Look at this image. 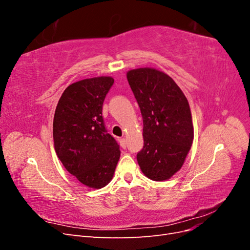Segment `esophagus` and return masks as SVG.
<instances>
[{"instance_id": "34e87169", "label": "esophagus", "mask_w": 250, "mask_h": 250, "mask_svg": "<svg viewBox=\"0 0 250 250\" xmlns=\"http://www.w3.org/2000/svg\"><path fill=\"white\" fill-rule=\"evenodd\" d=\"M120 141V144H121V146H122V148H126V145H127V144H126V139H124V138H122V139H120L119 140Z\"/></svg>"}]
</instances>
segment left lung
Masks as SVG:
<instances>
[{
	"mask_svg": "<svg viewBox=\"0 0 250 250\" xmlns=\"http://www.w3.org/2000/svg\"><path fill=\"white\" fill-rule=\"evenodd\" d=\"M143 117L144 147L137 154L142 172L167 180L183 167L194 139L190 105L167 74L151 67L127 72Z\"/></svg>",
	"mask_w": 250,
	"mask_h": 250,
	"instance_id": "obj_1",
	"label": "left lung"
}]
</instances>
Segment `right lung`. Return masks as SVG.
I'll return each instance as SVG.
<instances>
[{"mask_svg":"<svg viewBox=\"0 0 250 250\" xmlns=\"http://www.w3.org/2000/svg\"><path fill=\"white\" fill-rule=\"evenodd\" d=\"M113 78L83 79L67 86L53 120L55 152L72 175L84 186L101 188L112 179L120 146L104 125L102 106Z\"/></svg>","mask_w":250,"mask_h":250,"instance_id":"add662e5","label":"right lung"}]
</instances>
